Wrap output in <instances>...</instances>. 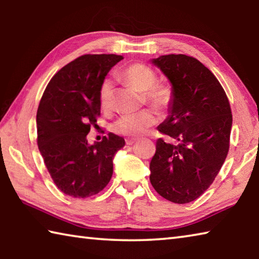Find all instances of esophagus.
<instances>
[{
	"label": "esophagus",
	"mask_w": 259,
	"mask_h": 259,
	"mask_svg": "<svg viewBox=\"0 0 259 259\" xmlns=\"http://www.w3.org/2000/svg\"><path fill=\"white\" fill-rule=\"evenodd\" d=\"M135 142H136V139H134V138H128V139H125V144L126 145H133V144H135Z\"/></svg>",
	"instance_id": "obj_1"
}]
</instances>
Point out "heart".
<instances>
[{
  "mask_svg": "<svg viewBox=\"0 0 259 259\" xmlns=\"http://www.w3.org/2000/svg\"><path fill=\"white\" fill-rule=\"evenodd\" d=\"M123 77L131 85L143 91L145 102L159 112H165L174 102V89L166 82L157 81L155 71L142 63L129 65L123 71ZM99 103L103 108H109L113 100V82L105 78L99 87ZM156 116L150 109L125 114L114 121L113 131L125 137H138L155 124Z\"/></svg>",
  "mask_w": 259,
  "mask_h": 259,
  "instance_id": "heart-1",
  "label": "heart"
}]
</instances>
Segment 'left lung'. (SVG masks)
Here are the masks:
<instances>
[{"label": "left lung", "mask_w": 259, "mask_h": 259, "mask_svg": "<svg viewBox=\"0 0 259 259\" xmlns=\"http://www.w3.org/2000/svg\"><path fill=\"white\" fill-rule=\"evenodd\" d=\"M152 63L172 84L174 102L157 130L174 143L156 140L150 181L162 198L188 203L208 190L229 153L230 102L216 76L198 59L165 55Z\"/></svg>", "instance_id": "obj_1"}]
</instances>
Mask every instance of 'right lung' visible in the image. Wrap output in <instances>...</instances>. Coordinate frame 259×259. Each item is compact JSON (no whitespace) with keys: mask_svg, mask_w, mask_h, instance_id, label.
Listing matches in <instances>:
<instances>
[{"mask_svg":"<svg viewBox=\"0 0 259 259\" xmlns=\"http://www.w3.org/2000/svg\"><path fill=\"white\" fill-rule=\"evenodd\" d=\"M117 55H83L57 72L37 108V146L52 181L72 198L98 194L113 175V157L124 139L112 133L88 144L100 115L99 87Z\"/></svg>","mask_w":259,"mask_h":259,"instance_id":"right-lung-1","label":"right lung"}]
</instances>
